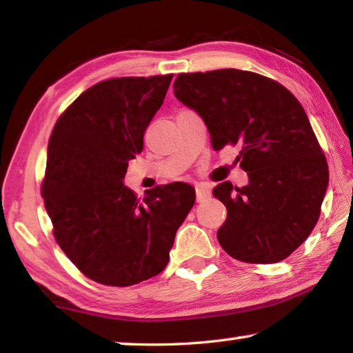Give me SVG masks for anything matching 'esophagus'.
Listing matches in <instances>:
<instances>
[{
    "label": "esophagus",
    "mask_w": 353,
    "mask_h": 353,
    "mask_svg": "<svg viewBox=\"0 0 353 353\" xmlns=\"http://www.w3.org/2000/svg\"><path fill=\"white\" fill-rule=\"evenodd\" d=\"M194 190H196V199L198 201H204L205 198L210 196V187H208L207 183H196L194 185Z\"/></svg>",
    "instance_id": "1"
}]
</instances>
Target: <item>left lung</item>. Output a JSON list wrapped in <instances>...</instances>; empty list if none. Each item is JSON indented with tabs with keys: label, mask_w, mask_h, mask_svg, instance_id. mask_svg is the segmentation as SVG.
Here are the masks:
<instances>
[{
	"label": "left lung",
	"mask_w": 353,
	"mask_h": 353,
	"mask_svg": "<svg viewBox=\"0 0 353 353\" xmlns=\"http://www.w3.org/2000/svg\"><path fill=\"white\" fill-rule=\"evenodd\" d=\"M174 97L204 119L214 151L240 145L246 187L213 188L227 208L218 241L246 263L285 260L312 234L328 187L325 155L288 88L235 68L182 73Z\"/></svg>",
	"instance_id": "obj_1"
}]
</instances>
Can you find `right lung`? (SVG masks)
<instances>
[{
	"mask_svg": "<svg viewBox=\"0 0 353 353\" xmlns=\"http://www.w3.org/2000/svg\"><path fill=\"white\" fill-rule=\"evenodd\" d=\"M171 79L94 83L62 113L50 137L41 196L52 232L77 270L98 283L130 286L162 272L194 204V188L185 182L148 190L143 201L123 183Z\"/></svg>",
	"mask_w": 353,
	"mask_h": 353,
	"instance_id": "right-lung-1",
	"label": "right lung"
}]
</instances>
